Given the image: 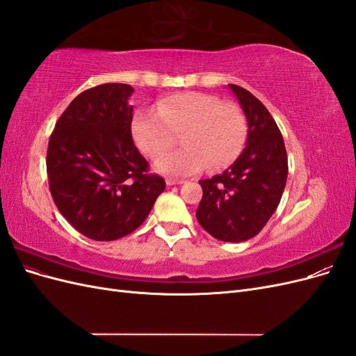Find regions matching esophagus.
Returning a JSON list of instances; mask_svg holds the SVG:
<instances>
[{
  "label": "esophagus",
  "mask_w": 356,
  "mask_h": 356,
  "mask_svg": "<svg viewBox=\"0 0 356 356\" xmlns=\"http://www.w3.org/2000/svg\"><path fill=\"white\" fill-rule=\"evenodd\" d=\"M182 179H175V178H166V184L168 186H177V184H182Z\"/></svg>",
  "instance_id": "obj_1"
}]
</instances>
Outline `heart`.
<instances>
[{
    "instance_id": "obj_1",
    "label": "heart",
    "mask_w": 356,
    "mask_h": 356,
    "mask_svg": "<svg viewBox=\"0 0 356 356\" xmlns=\"http://www.w3.org/2000/svg\"><path fill=\"white\" fill-rule=\"evenodd\" d=\"M132 134L147 156L157 159L175 144L181 134L186 145L161 157L156 168L170 175H190L204 165L229 166L242 153L246 139L243 113L233 104L200 92H182L159 101L154 110H139Z\"/></svg>"
}]
</instances>
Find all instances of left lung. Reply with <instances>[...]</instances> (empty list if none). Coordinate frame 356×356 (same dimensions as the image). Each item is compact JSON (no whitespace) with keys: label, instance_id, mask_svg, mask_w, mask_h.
<instances>
[{"label":"left lung","instance_id":"8db88e82","mask_svg":"<svg viewBox=\"0 0 356 356\" xmlns=\"http://www.w3.org/2000/svg\"><path fill=\"white\" fill-rule=\"evenodd\" d=\"M229 88L246 117V147L221 175L199 181L203 196L196 218L215 239L243 242L263 230L281 202L288 157L282 134L261 101L241 86Z\"/></svg>","mask_w":356,"mask_h":356}]
</instances>
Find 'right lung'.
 Returning <instances> with one entry per match:
<instances>
[{
	"instance_id": "1",
	"label": "right lung",
	"mask_w": 356,
	"mask_h": 356,
	"mask_svg": "<svg viewBox=\"0 0 356 356\" xmlns=\"http://www.w3.org/2000/svg\"><path fill=\"white\" fill-rule=\"evenodd\" d=\"M132 86L106 83L84 90L62 113L47 148L51 197L75 230L115 241L148 217L165 179L148 174L132 139Z\"/></svg>"
}]
</instances>
